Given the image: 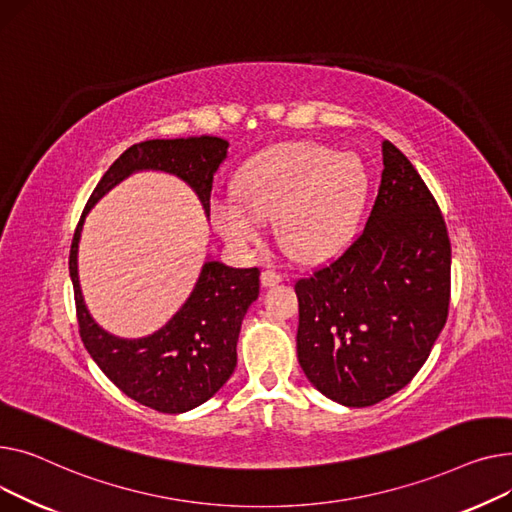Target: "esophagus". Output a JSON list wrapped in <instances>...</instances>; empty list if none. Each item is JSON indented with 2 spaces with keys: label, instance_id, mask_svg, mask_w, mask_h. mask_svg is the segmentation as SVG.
I'll return each mask as SVG.
<instances>
[{
  "label": "esophagus",
  "instance_id": "34e87169",
  "mask_svg": "<svg viewBox=\"0 0 512 512\" xmlns=\"http://www.w3.org/2000/svg\"><path fill=\"white\" fill-rule=\"evenodd\" d=\"M260 281H262V287H275L283 281V277L277 273V270H262Z\"/></svg>",
  "mask_w": 512,
  "mask_h": 512
}]
</instances>
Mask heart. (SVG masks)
Here are the masks:
<instances>
[{"label":"heart","instance_id":"heart-1","mask_svg":"<svg viewBox=\"0 0 512 512\" xmlns=\"http://www.w3.org/2000/svg\"><path fill=\"white\" fill-rule=\"evenodd\" d=\"M237 196L210 200V221L229 244L250 246L275 217L283 248L302 262L339 254L355 237L370 190L364 161L318 142L270 146L235 175Z\"/></svg>","mask_w":512,"mask_h":512}]
</instances>
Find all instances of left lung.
Instances as JSON below:
<instances>
[{"mask_svg":"<svg viewBox=\"0 0 512 512\" xmlns=\"http://www.w3.org/2000/svg\"><path fill=\"white\" fill-rule=\"evenodd\" d=\"M382 165L362 235L295 283L299 366L345 407L376 405L407 386L448 316L450 242L440 208L388 140Z\"/></svg>","mask_w":512,"mask_h":512,"instance_id":"1","label":"left lung"}]
</instances>
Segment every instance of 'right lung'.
Segmentation results:
<instances>
[{"mask_svg":"<svg viewBox=\"0 0 512 512\" xmlns=\"http://www.w3.org/2000/svg\"><path fill=\"white\" fill-rule=\"evenodd\" d=\"M229 142L217 136L144 140L105 171L90 194L70 250L80 337L103 374L144 407L161 413H186L223 388L237 366V339L248 308L260 293L258 268H231L206 258L198 281L179 308L153 335L115 337L90 316L78 277V244L86 215L109 190L138 171L169 173L198 196L210 217V190Z\"/></svg>","mask_w":512,"mask_h":512,"instance_id":"1","label":"right lung"}]
</instances>
